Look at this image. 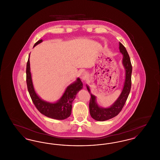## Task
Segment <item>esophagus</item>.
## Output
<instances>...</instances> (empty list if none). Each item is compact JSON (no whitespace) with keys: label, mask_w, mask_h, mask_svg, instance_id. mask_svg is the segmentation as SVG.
<instances>
[{"label":"esophagus","mask_w":160,"mask_h":160,"mask_svg":"<svg viewBox=\"0 0 160 160\" xmlns=\"http://www.w3.org/2000/svg\"><path fill=\"white\" fill-rule=\"evenodd\" d=\"M80 78L82 79V80H86V78H87V77H88V74H87V73H86V72H85V71H82L81 72H80Z\"/></svg>","instance_id":"34e87169"}]
</instances>
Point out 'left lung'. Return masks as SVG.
Wrapping results in <instances>:
<instances>
[{
    "mask_svg": "<svg viewBox=\"0 0 160 160\" xmlns=\"http://www.w3.org/2000/svg\"><path fill=\"white\" fill-rule=\"evenodd\" d=\"M119 51L123 55L122 65L125 71V77L122 92L114 103L107 108L99 106L97 102V97L92 94L89 86L86 84L87 89L91 95L89 102L90 114L92 118L97 121H104L117 116L122 110L129 95L131 87L132 66L128 52L121 42H119Z\"/></svg>",
    "mask_w": 160,
    "mask_h": 160,
    "instance_id": "1",
    "label": "left lung"
}]
</instances>
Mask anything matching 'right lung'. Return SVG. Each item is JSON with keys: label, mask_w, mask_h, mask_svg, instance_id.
I'll return each instance as SVG.
<instances>
[{"label": "right lung", "mask_w": 160, "mask_h": 160, "mask_svg": "<svg viewBox=\"0 0 160 160\" xmlns=\"http://www.w3.org/2000/svg\"><path fill=\"white\" fill-rule=\"evenodd\" d=\"M42 42V39L37 41L35 47ZM30 56V54H29ZM29 56L26 66V83L31 99L38 111L48 118L58 120H63L68 118L71 113L72 104L77 93L82 89L83 83L79 78L66 88L62 96L56 102H50L41 98L35 91L32 79Z\"/></svg>", "instance_id": "right-lung-1"}]
</instances>
